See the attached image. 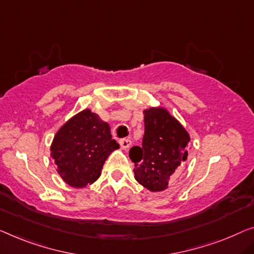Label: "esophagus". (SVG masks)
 Returning a JSON list of instances; mask_svg holds the SVG:
<instances>
[{
    "label": "esophagus",
    "instance_id": "obj_1",
    "mask_svg": "<svg viewBox=\"0 0 254 254\" xmlns=\"http://www.w3.org/2000/svg\"><path fill=\"white\" fill-rule=\"evenodd\" d=\"M131 143H132V141L130 139H121L120 140V145H121V147H122V149H127L128 147L131 146Z\"/></svg>",
    "mask_w": 254,
    "mask_h": 254
}]
</instances>
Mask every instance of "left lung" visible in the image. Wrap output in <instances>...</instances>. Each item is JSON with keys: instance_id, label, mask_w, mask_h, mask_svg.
<instances>
[{"instance_id": "left-lung-1", "label": "left lung", "mask_w": 254, "mask_h": 254, "mask_svg": "<svg viewBox=\"0 0 254 254\" xmlns=\"http://www.w3.org/2000/svg\"><path fill=\"white\" fill-rule=\"evenodd\" d=\"M145 114L142 146L128 156L134 163V178L150 191H162L184 169L188 156V132L165 108L151 107Z\"/></svg>"}]
</instances>
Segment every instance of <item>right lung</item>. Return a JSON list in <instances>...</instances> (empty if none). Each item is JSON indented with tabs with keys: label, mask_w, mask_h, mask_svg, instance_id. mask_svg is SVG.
Listing matches in <instances>:
<instances>
[{
	"label": "right lung",
	"mask_w": 254,
	"mask_h": 254,
	"mask_svg": "<svg viewBox=\"0 0 254 254\" xmlns=\"http://www.w3.org/2000/svg\"><path fill=\"white\" fill-rule=\"evenodd\" d=\"M117 148L120 145L112 138L109 124L84 109L59 128L50 150L63 180L82 188L100 177L105 161Z\"/></svg>",
	"instance_id": "obj_1"
}]
</instances>
